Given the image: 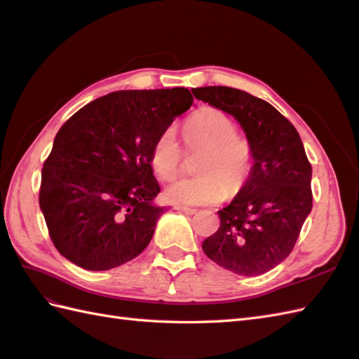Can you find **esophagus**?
<instances>
[{
    "mask_svg": "<svg viewBox=\"0 0 359 359\" xmlns=\"http://www.w3.org/2000/svg\"><path fill=\"white\" fill-rule=\"evenodd\" d=\"M175 210H178V211H181V212H184V214H189V215L196 214V210H194V208H187V206H180V205H177Z\"/></svg>",
    "mask_w": 359,
    "mask_h": 359,
    "instance_id": "34e87169",
    "label": "esophagus"
}]
</instances>
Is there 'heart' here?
Wrapping results in <instances>:
<instances>
[{
    "instance_id": "b5f03b06",
    "label": "heart",
    "mask_w": 359,
    "mask_h": 359,
    "mask_svg": "<svg viewBox=\"0 0 359 359\" xmlns=\"http://www.w3.org/2000/svg\"><path fill=\"white\" fill-rule=\"evenodd\" d=\"M182 137L190 151H202L196 170L199 175L178 180L165 196L175 205H210L220 202L226 190L241 191L255 168V153L247 139L238 136L233 119L215 107H202L182 124ZM149 166L160 181L178 175L182 149L172 128H165L149 149Z\"/></svg>"
}]
</instances>
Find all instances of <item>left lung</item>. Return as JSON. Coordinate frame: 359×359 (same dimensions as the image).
<instances>
[{"mask_svg": "<svg viewBox=\"0 0 359 359\" xmlns=\"http://www.w3.org/2000/svg\"><path fill=\"white\" fill-rule=\"evenodd\" d=\"M198 100L235 116L255 153L244 189L219 211L205 255L238 276H260L290 255L311 211V165L297 128L273 104L231 86L191 90Z\"/></svg>", "mask_w": 359, "mask_h": 359, "instance_id": "1", "label": "left lung"}]
</instances>
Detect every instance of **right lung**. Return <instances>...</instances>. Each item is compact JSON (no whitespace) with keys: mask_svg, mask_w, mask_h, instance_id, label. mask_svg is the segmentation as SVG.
I'll use <instances>...</instances> for the list:
<instances>
[{"mask_svg":"<svg viewBox=\"0 0 359 359\" xmlns=\"http://www.w3.org/2000/svg\"><path fill=\"white\" fill-rule=\"evenodd\" d=\"M187 88L115 91L72 115L43 163L39 202L58 252L106 271L144 252L165 206L149 149L190 109Z\"/></svg>","mask_w":359,"mask_h":359,"instance_id":"1","label":"right lung"}]
</instances>
